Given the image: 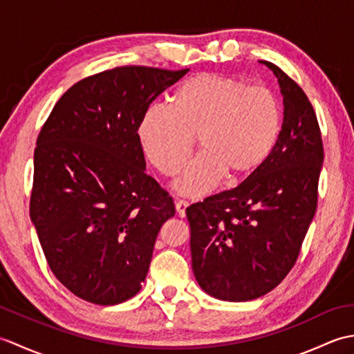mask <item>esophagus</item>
<instances>
[{"mask_svg":"<svg viewBox=\"0 0 354 354\" xmlns=\"http://www.w3.org/2000/svg\"><path fill=\"white\" fill-rule=\"evenodd\" d=\"M189 205L190 204L187 201H176L175 207H176V213H178L179 217H184L185 216V209H187V207H189Z\"/></svg>","mask_w":354,"mask_h":354,"instance_id":"34e87169","label":"esophagus"}]
</instances>
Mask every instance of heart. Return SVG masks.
I'll return each mask as SVG.
<instances>
[{"mask_svg": "<svg viewBox=\"0 0 354 354\" xmlns=\"http://www.w3.org/2000/svg\"><path fill=\"white\" fill-rule=\"evenodd\" d=\"M280 129V104L268 88L201 73L176 89L173 109L153 104L145 112L138 140L147 160L164 175L175 176L199 138L202 153L175 183L183 196L198 198L227 173L240 179L257 171L272 153Z\"/></svg>", "mask_w": 354, "mask_h": 354, "instance_id": "obj_1", "label": "heart"}]
</instances>
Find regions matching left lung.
Instances as JSON below:
<instances>
[{
	"label": "left lung",
	"mask_w": 354,
	"mask_h": 354,
	"mask_svg": "<svg viewBox=\"0 0 354 354\" xmlns=\"http://www.w3.org/2000/svg\"><path fill=\"white\" fill-rule=\"evenodd\" d=\"M283 124L272 153L236 189L185 209L196 281L222 301H250L280 284L295 265L317 212L324 161L317 114L277 65Z\"/></svg>",
	"instance_id": "1"
}]
</instances>
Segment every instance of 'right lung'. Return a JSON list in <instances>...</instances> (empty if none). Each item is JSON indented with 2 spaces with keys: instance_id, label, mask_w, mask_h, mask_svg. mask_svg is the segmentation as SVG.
<instances>
[{
  "instance_id": "add662e5",
  "label": "right lung",
  "mask_w": 354,
  "mask_h": 354,
  "mask_svg": "<svg viewBox=\"0 0 354 354\" xmlns=\"http://www.w3.org/2000/svg\"><path fill=\"white\" fill-rule=\"evenodd\" d=\"M187 71L118 66L86 77L39 132L30 219L53 274L85 301L137 295L158 232L175 216L171 196L146 175L138 126Z\"/></svg>"
}]
</instances>
